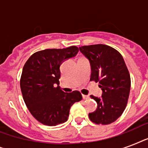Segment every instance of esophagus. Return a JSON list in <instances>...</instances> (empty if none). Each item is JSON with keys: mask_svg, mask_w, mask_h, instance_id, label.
Segmentation results:
<instances>
[{"mask_svg": "<svg viewBox=\"0 0 148 148\" xmlns=\"http://www.w3.org/2000/svg\"><path fill=\"white\" fill-rule=\"evenodd\" d=\"M82 97H83V99H88V97H89V96H88V95H82Z\"/></svg>", "mask_w": 148, "mask_h": 148, "instance_id": "1", "label": "esophagus"}]
</instances>
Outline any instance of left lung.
I'll list each match as a JSON object with an SVG mask.
<instances>
[{
    "label": "left lung",
    "instance_id": "left-lung-1",
    "mask_svg": "<svg viewBox=\"0 0 148 148\" xmlns=\"http://www.w3.org/2000/svg\"><path fill=\"white\" fill-rule=\"evenodd\" d=\"M79 49L90 63V81L98 82L103 90L101 98L90 96L97 108L89 114V118L97 124H111L123 114L130 94L131 77L124 58L108 45H88Z\"/></svg>",
    "mask_w": 148,
    "mask_h": 148
}]
</instances>
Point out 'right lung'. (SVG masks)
Returning <instances> with one entry per match:
<instances>
[{
  "instance_id": "add662e5",
  "label": "right lung",
  "mask_w": 148,
  "mask_h": 148,
  "mask_svg": "<svg viewBox=\"0 0 148 148\" xmlns=\"http://www.w3.org/2000/svg\"><path fill=\"white\" fill-rule=\"evenodd\" d=\"M78 51L76 46L45 49L33 53L25 63L20 80L22 96L29 111L41 124L56 126L64 123L71 107L82 100L79 91L65 93L59 86L61 63Z\"/></svg>"
}]
</instances>
